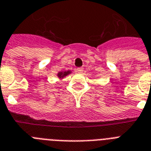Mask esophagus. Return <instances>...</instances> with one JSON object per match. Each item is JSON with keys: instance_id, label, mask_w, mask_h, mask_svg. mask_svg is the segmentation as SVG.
Masks as SVG:
<instances>
[{"instance_id": "1", "label": "esophagus", "mask_w": 151, "mask_h": 151, "mask_svg": "<svg viewBox=\"0 0 151 151\" xmlns=\"http://www.w3.org/2000/svg\"><path fill=\"white\" fill-rule=\"evenodd\" d=\"M84 71V69L82 68V67H79V68H77V72L79 73H82V72Z\"/></svg>"}]
</instances>
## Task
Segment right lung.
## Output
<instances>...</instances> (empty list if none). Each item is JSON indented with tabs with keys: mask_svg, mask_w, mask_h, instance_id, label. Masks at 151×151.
Listing matches in <instances>:
<instances>
[{
	"mask_svg": "<svg viewBox=\"0 0 151 151\" xmlns=\"http://www.w3.org/2000/svg\"><path fill=\"white\" fill-rule=\"evenodd\" d=\"M70 73H71V71H70V70L60 72V73H57V77H58L59 78H63L64 77H66V76H67L68 74H70Z\"/></svg>",
	"mask_w": 151,
	"mask_h": 151,
	"instance_id": "obj_1",
	"label": "right lung"
}]
</instances>
